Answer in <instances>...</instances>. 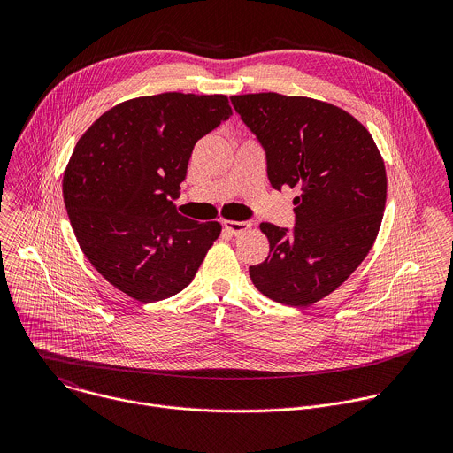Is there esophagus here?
Returning <instances> with one entry per match:
<instances>
[{"label":"esophagus","instance_id":"34e87169","mask_svg":"<svg viewBox=\"0 0 453 453\" xmlns=\"http://www.w3.org/2000/svg\"><path fill=\"white\" fill-rule=\"evenodd\" d=\"M250 222H238V220H224V229L229 231L231 234L238 236L242 233H245L247 229H250Z\"/></svg>","mask_w":453,"mask_h":453}]
</instances>
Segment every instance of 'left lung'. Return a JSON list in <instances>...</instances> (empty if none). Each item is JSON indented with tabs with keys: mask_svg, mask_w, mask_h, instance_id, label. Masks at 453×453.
Instances as JSON below:
<instances>
[{
	"mask_svg": "<svg viewBox=\"0 0 453 453\" xmlns=\"http://www.w3.org/2000/svg\"><path fill=\"white\" fill-rule=\"evenodd\" d=\"M231 102L265 150L271 186L301 191L292 231L260 224L271 250L249 276L273 301L313 304L353 274L376 240L387 197L383 159L367 128L332 104L278 93Z\"/></svg>",
	"mask_w": 453,
	"mask_h": 453,
	"instance_id": "left-lung-1",
	"label": "left lung"
}]
</instances>
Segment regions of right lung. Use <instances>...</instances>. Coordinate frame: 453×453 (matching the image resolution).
I'll list each match as a JSON object with an SVG mask.
<instances>
[{
    "mask_svg": "<svg viewBox=\"0 0 453 453\" xmlns=\"http://www.w3.org/2000/svg\"><path fill=\"white\" fill-rule=\"evenodd\" d=\"M231 116L224 95L161 93L104 112L79 140L62 193L79 245L118 290L142 303L196 278L219 222L177 213L196 143Z\"/></svg>",
    "mask_w": 453,
    "mask_h": 453,
    "instance_id": "right-lung-1",
    "label": "right lung"
}]
</instances>
